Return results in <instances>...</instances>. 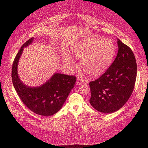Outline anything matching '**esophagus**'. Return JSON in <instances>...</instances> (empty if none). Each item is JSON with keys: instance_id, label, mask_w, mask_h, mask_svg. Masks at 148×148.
I'll return each mask as SVG.
<instances>
[{"instance_id": "obj_1", "label": "esophagus", "mask_w": 148, "mask_h": 148, "mask_svg": "<svg viewBox=\"0 0 148 148\" xmlns=\"http://www.w3.org/2000/svg\"><path fill=\"white\" fill-rule=\"evenodd\" d=\"M85 82H86V81H84V79H81L79 77L77 78V82H76V84H77V86H80V85H81V84H82L83 83H85Z\"/></svg>"}]
</instances>
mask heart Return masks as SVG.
<instances>
[{"label":"heart","mask_w":148,"mask_h":148,"mask_svg":"<svg viewBox=\"0 0 148 148\" xmlns=\"http://www.w3.org/2000/svg\"><path fill=\"white\" fill-rule=\"evenodd\" d=\"M75 57L79 60L82 70L88 75L96 77L101 75L108 68L114 59L115 45L108 38H87L77 43L72 49ZM75 67L73 60H70Z\"/></svg>","instance_id":"heart-1"}]
</instances>
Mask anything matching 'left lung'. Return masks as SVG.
Instances as JSON below:
<instances>
[{
    "label": "left lung",
    "mask_w": 148,
    "mask_h": 148,
    "mask_svg": "<svg viewBox=\"0 0 148 148\" xmlns=\"http://www.w3.org/2000/svg\"><path fill=\"white\" fill-rule=\"evenodd\" d=\"M117 56L109 69L98 79L89 83L90 103L96 110L111 114L121 108L130 98L137 74L132 50L118 38Z\"/></svg>",
    "instance_id": "1"
}]
</instances>
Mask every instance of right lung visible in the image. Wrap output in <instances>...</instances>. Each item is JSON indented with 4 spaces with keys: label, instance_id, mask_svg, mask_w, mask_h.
<instances>
[{
    "label": "right lung",
    "instance_id": "obj_1",
    "mask_svg": "<svg viewBox=\"0 0 148 148\" xmlns=\"http://www.w3.org/2000/svg\"><path fill=\"white\" fill-rule=\"evenodd\" d=\"M34 38L28 40L20 48L13 61L12 79L14 88L26 106L36 114L51 116L62 107L73 88L76 77L55 73L46 83L39 87H29L20 80L17 73L18 60L23 49L33 43Z\"/></svg>",
    "mask_w": 148,
    "mask_h": 148
}]
</instances>
